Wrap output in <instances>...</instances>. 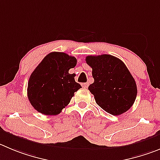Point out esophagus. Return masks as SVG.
<instances>
[{
    "instance_id": "esophagus-1",
    "label": "esophagus",
    "mask_w": 160,
    "mask_h": 160,
    "mask_svg": "<svg viewBox=\"0 0 160 160\" xmlns=\"http://www.w3.org/2000/svg\"><path fill=\"white\" fill-rule=\"evenodd\" d=\"M82 86H83L84 88H87L88 87V83H83V84H82Z\"/></svg>"
}]
</instances>
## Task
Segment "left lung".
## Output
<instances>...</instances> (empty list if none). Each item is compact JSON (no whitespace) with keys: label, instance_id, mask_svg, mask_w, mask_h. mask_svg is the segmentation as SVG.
Returning <instances> with one entry per match:
<instances>
[{"label":"left lung","instance_id":"obj_1","mask_svg":"<svg viewBox=\"0 0 160 160\" xmlns=\"http://www.w3.org/2000/svg\"><path fill=\"white\" fill-rule=\"evenodd\" d=\"M85 61L92 68L94 83L88 90L96 103L112 115L127 111L135 102L137 88L124 62L110 54L88 56Z\"/></svg>","mask_w":160,"mask_h":160}]
</instances>
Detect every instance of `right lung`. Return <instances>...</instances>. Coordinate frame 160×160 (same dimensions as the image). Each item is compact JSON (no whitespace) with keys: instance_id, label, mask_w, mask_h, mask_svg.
I'll return each instance as SVG.
<instances>
[{"instance_id":"add662e5","label":"right lung","mask_w":160,"mask_h":160,"mask_svg":"<svg viewBox=\"0 0 160 160\" xmlns=\"http://www.w3.org/2000/svg\"><path fill=\"white\" fill-rule=\"evenodd\" d=\"M77 65L74 57L62 52L46 55L29 78L28 97L32 107L45 115H57L81 88L75 74L68 70Z\"/></svg>"}]
</instances>
